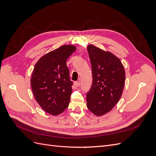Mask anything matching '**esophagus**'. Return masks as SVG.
<instances>
[{"instance_id": "obj_1", "label": "esophagus", "mask_w": 156, "mask_h": 156, "mask_svg": "<svg viewBox=\"0 0 156 156\" xmlns=\"http://www.w3.org/2000/svg\"><path fill=\"white\" fill-rule=\"evenodd\" d=\"M75 85L77 87H79L80 85H81V82H80V81H76V82L75 83Z\"/></svg>"}]
</instances>
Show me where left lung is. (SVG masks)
<instances>
[{
  "label": "left lung",
  "instance_id": "8db88e82",
  "mask_svg": "<svg viewBox=\"0 0 156 156\" xmlns=\"http://www.w3.org/2000/svg\"><path fill=\"white\" fill-rule=\"evenodd\" d=\"M87 51L93 79L87 94V107L94 114L101 116L110 111L121 98L125 70L120 59L109 52L92 45L87 47Z\"/></svg>",
  "mask_w": 156,
  "mask_h": 156
}]
</instances>
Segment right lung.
<instances>
[{"mask_svg":"<svg viewBox=\"0 0 156 156\" xmlns=\"http://www.w3.org/2000/svg\"><path fill=\"white\" fill-rule=\"evenodd\" d=\"M76 50L62 45L42 56L35 65L31 87L36 101L52 115H58L68 107L73 83L69 79L67 59Z\"/></svg>","mask_w":156,"mask_h":156,"instance_id":"right-lung-1","label":"right lung"}]
</instances>
